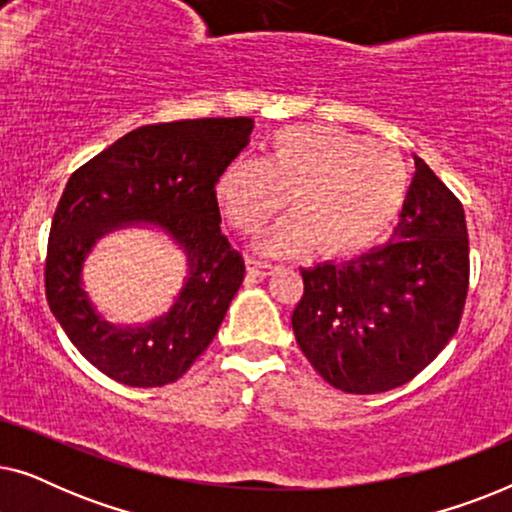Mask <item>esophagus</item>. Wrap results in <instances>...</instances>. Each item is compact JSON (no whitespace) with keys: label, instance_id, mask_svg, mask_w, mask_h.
I'll return each mask as SVG.
<instances>
[{"label":"esophagus","instance_id":"esophagus-1","mask_svg":"<svg viewBox=\"0 0 512 512\" xmlns=\"http://www.w3.org/2000/svg\"><path fill=\"white\" fill-rule=\"evenodd\" d=\"M247 270L251 272V275H256V277H265V275H268V272L275 270V265L268 263V261H263V258L249 256L247 258Z\"/></svg>","mask_w":512,"mask_h":512}]
</instances>
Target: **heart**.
<instances>
[{
  "label": "heart",
  "mask_w": 512,
  "mask_h": 512,
  "mask_svg": "<svg viewBox=\"0 0 512 512\" xmlns=\"http://www.w3.org/2000/svg\"><path fill=\"white\" fill-rule=\"evenodd\" d=\"M408 188V165L391 146L335 125H291L272 135L265 160H230L216 179V200L230 226L256 233L291 195L293 214L258 247L298 254L317 242L321 254L349 256L387 233Z\"/></svg>",
  "instance_id": "b5f03b06"
}]
</instances>
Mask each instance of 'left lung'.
Masks as SVG:
<instances>
[{"label": "left lung", "instance_id": "8db88e82", "mask_svg": "<svg viewBox=\"0 0 512 512\" xmlns=\"http://www.w3.org/2000/svg\"><path fill=\"white\" fill-rule=\"evenodd\" d=\"M415 167L389 244L300 270L296 342L312 368L347 394L410 382L443 352L464 312L471 272L464 205L422 158Z\"/></svg>", "mask_w": 512, "mask_h": 512}]
</instances>
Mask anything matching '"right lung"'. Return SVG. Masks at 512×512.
Here are the masks:
<instances>
[{"label":"right lung","mask_w":512,"mask_h":512,"mask_svg":"<svg viewBox=\"0 0 512 512\" xmlns=\"http://www.w3.org/2000/svg\"><path fill=\"white\" fill-rule=\"evenodd\" d=\"M251 128L244 116L142 125L69 177L48 235L46 300L72 345L111 380L163 387L214 340L244 279V258L221 233L216 179ZM132 220L167 229L189 258L173 310L137 329L102 320L80 286L92 244Z\"/></svg>","instance_id":"obj_1"}]
</instances>
